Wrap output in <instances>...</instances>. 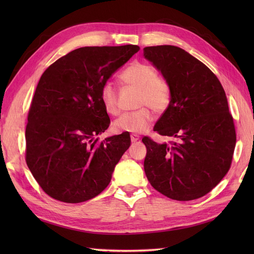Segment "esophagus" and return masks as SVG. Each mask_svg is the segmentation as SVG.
Masks as SVG:
<instances>
[{"label": "esophagus", "instance_id": "esophagus-1", "mask_svg": "<svg viewBox=\"0 0 254 254\" xmlns=\"http://www.w3.org/2000/svg\"><path fill=\"white\" fill-rule=\"evenodd\" d=\"M130 139H131V142H132V143H134V142H136V141H139L140 136L137 135V134H135V133H131V134H130Z\"/></svg>", "mask_w": 254, "mask_h": 254}]
</instances>
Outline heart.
Listing matches in <instances>:
<instances>
[{"instance_id": "obj_1", "label": "heart", "mask_w": 254, "mask_h": 254, "mask_svg": "<svg viewBox=\"0 0 254 254\" xmlns=\"http://www.w3.org/2000/svg\"><path fill=\"white\" fill-rule=\"evenodd\" d=\"M121 79L128 86L137 89L135 111L127 112L114 122L117 131L141 133L147 130L153 121V113L164 112L171 106L172 87L164 77L157 74L156 68L145 63H133L127 66L121 74ZM101 102L106 112L111 115L120 113L118 92L110 81L105 82L101 88ZM147 105V107H145Z\"/></svg>"}]
</instances>
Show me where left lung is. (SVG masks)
Masks as SVG:
<instances>
[{
  "mask_svg": "<svg viewBox=\"0 0 254 254\" xmlns=\"http://www.w3.org/2000/svg\"><path fill=\"white\" fill-rule=\"evenodd\" d=\"M172 87V102L153 130L174 141H142L144 171L152 188L179 201L200 198L229 172L236 143L225 90L209 67L174 45L144 48Z\"/></svg>",
  "mask_w": 254,
  "mask_h": 254,
  "instance_id": "left-lung-1",
  "label": "left lung"
}]
</instances>
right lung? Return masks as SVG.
I'll return each instance as SVG.
<instances>
[{
  "mask_svg": "<svg viewBox=\"0 0 254 254\" xmlns=\"http://www.w3.org/2000/svg\"><path fill=\"white\" fill-rule=\"evenodd\" d=\"M140 48L84 47L51 64L38 82L27 117L25 160L52 198L78 203L108 187L130 135L98 141L110 125L101 88Z\"/></svg>",
  "mask_w": 254,
  "mask_h": 254,
  "instance_id": "right-lung-1",
  "label": "right lung"
}]
</instances>
